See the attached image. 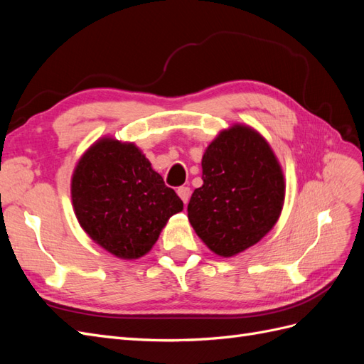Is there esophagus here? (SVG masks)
Instances as JSON below:
<instances>
[{"mask_svg":"<svg viewBox=\"0 0 364 364\" xmlns=\"http://www.w3.org/2000/svg\"><path fill=\"white\" fill-rule=\"evenodd\" d=\"M178 194H179V197L182 199V202L186 205V203H188V200H190L191 190L188 188V186H179V188H178Z\"/></svg>","mask_w":364,"mask_h":364,"instance_id":"1","label":"esophagus"}]
</instances>
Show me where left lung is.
I'll return each mask as SVG.
<instances>
[{
  "label": "left lung",
  "instance_id": "obj_1",
  "mask_svg": "<svg viewBox=\"0 0 364 364\" xmlns=\"http://www.w3.org/2000/svg\"><path fill=\"white\" fill-rule=\"evenodd\" d=\"M202 168L203 185L188 203L190 223L217 255H237L277 223L285 193L279 164L255 130L234 126L209 144Z\"/></svg>",
  "mask_w": 364,
  "mask_h": 364
}]
</instances>
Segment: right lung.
Masks as SVG:
<instances>
[{
  "mask_svg": "<svg viewBox=\"0 0 364 364\" xmlns=\"http://www.w3.org/2000/svg\"><path fill=\"white\" fill-rule=\"evenodd\" d=\"M74 211L85 232L118 258L134 259L156 243L183 203L134 144L102 139L77 164Z\"/></svg>",
  "mask_w": 364,
  "mask_h": 364,
  "instance_id": "right-lung-1",
  "label": "right lung"
}]
</instances>
